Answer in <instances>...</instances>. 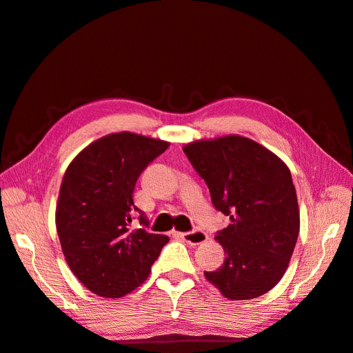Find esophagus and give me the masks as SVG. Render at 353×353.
Instances as JSON below:
<instances>
[{"instance_id":"esophagus-1","label":"esophagus","mask_w":353,"mask_h":353,"mask_svg":"<svg viewBox=\"0 0 353 353\" xmlns=\"http://www.w3.org/2000/svg\"><path fill=\"white\" fill-rule=\"evenodd\" d=\"M178 236L191 245H197V244H201L208 240V234L200 231V230L190 231V232H178Z\"/></svg>"}]
</instances>
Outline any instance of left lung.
<instances>
[{
  "label": "left lung",
  "mask_w": 353,
  "mask_h": 353,
  "mask_svg": "<svg viewBox=\"0 0 353 353\" xmlns=\"http://www.w3.org/2000/svg\"><path fill=\"white\" fill-rule=\"evenodd\" d=\"M230 225L216 232L225 261L206 280L231 301H249L279 284L301 228L290 169L268 148L240 135L184 145Z\"/></svg>",
  "instance_id": "1"
}]
</instances>
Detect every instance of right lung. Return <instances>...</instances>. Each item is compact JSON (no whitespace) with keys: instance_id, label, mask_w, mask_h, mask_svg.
Masks as SVG:
<instances>
[{"instance_id":"1","label":"right lung","mask_w":353,"mask_h":353,"mask_svg":"<svg viewBox=\"0 0 353 353\" xmlns=\"http://www.w3.org/2000/svg\"><path fill=\"white\" fill-rule=\"evenodd\" d=\"M169 143L132 132H114L74 157L61 181L56 227L74 276L101 297H122L147 280L169 241L148 232V219L134 205V188L148 163ZM140 214L141 229L132 228Z\"/></svg>"}]
</instances>
